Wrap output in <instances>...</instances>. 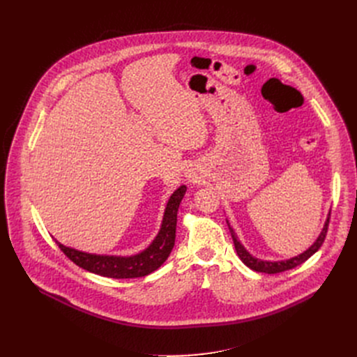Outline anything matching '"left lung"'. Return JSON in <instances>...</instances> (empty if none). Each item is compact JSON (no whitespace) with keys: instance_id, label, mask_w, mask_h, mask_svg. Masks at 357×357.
I'll list each match as a JSON object with an SVG mask.
<instances>
[{"instance_id":"8db88e82","label":"left lung","mask_w":357,"mask_h":357,"mask_svg":"<svg viewBox=\"0 0 357 357\" xmlns=\"http://www.w3.org/2000/svg\"><path fill=\"white\" fill-rule=\"evenodd\" d=\"M328 222H330V214H328V217H327V220H326V224H324V227H323L320 236L317 237V240L314 241V245H312L310 249H307L304 253L298 255V256H295V257H291V259H288V260L269 261V260H260V259L252 256V255L245 249V246H243L241 243L238 241V238H237L234 230L230 227V224H229V221H227L229 230H230V233H231L234 248H236V252H237V256L241 259L243 264H245L248 268H250V269H253V271H256V272H261V273H280V272H285V271L294 269V268H296L298 265L304 264L305 260H308L318 249L321 248V245L324 243V238H326V234H327V230H328Z\"/></svg>"}]
</instances>
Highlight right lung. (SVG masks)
<instances>
[{
  "mask_svg": "<svg viewBox=\"0 0 357 357\" xmlns=\"http://www.w3.org/2000/svg\"><path fill=\"white\" fill-rule=\"evenodd\" d=\"M186 192V186L181 185L179 188L169 198L162 226L150 243L149 248L135 256H107V255H92L85 253L77 249L66 248L58 243L59 249L79 268L97 273L105 278L114 279H128V278H142L149 273L155 272L163 265V261L171 255L175 245V233H176V215L179 204Z\"/></svg>",
  "mask_w": 357,
  "mask_h": 357,
  "instance_id": "add662e5",
  "label": "right lung"
}]
</instances>
